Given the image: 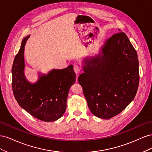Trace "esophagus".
Wrapping results in <instances>:
<instances>
[{"label":"esophagus","instance_id":"1","mask_svg":"<svg viewBox=\"0 0 152 152\" xmlns=\"http://www.w3.org/2000/svg\"><path fill=\"white\" fill-rule=\"evenodd\" d=\"M73 70H74L75 73L77 75L78 73H79L80 72V68L78 65H75L74 67H73Z\"/></svg>","mask_w":152,"mask_h":152}]
</instances>
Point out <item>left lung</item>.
I'll return each mask as SVG.
<instances>
[{
  "label": "left lung",
  "instance_id": "obj_1",
  "mask_svg": "<svg viewBox=\"0 0 152 152\" xmlns=\"http://www.w3.org/2000/svg\"><path fill=\"white\" fill-rule=\"evenodd\" d=\"M82 63L84 73L78 80L96 117L111 118L134 99L140 81L139 62L125 33L113 34L98 54L84 58Z\"/></svg>",
  "mask_w": 152,
  "mask_h": 152
}]
</instances>
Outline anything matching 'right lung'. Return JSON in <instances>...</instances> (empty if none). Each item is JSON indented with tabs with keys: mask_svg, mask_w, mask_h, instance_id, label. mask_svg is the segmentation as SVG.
<instances>
[{
	"mask_svg": "<svg viewBox=\"0 0 152 152\" xmlns=\"http://www.w3.org/2000/svg\"><path fill=\"white\" fill-rule=\"evenodd\" d=\"M30 35L22 40L19 52L12 66V87L18 103L32 116L45 122L58 120L65 113L70 87L75 83L73 65L48 74L39 73V79L31 83L26 79L24 70L25 45Z\"/></svg>",
	"mask_w": 152,
	"mask_h": 152,
	"instance_id": "add662e5",
	"label": "right lung"
}]
</instances>
